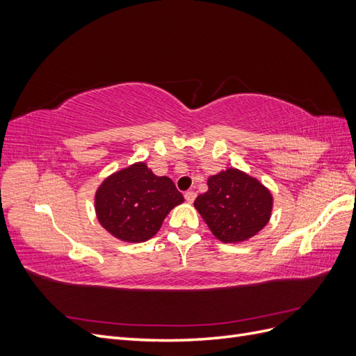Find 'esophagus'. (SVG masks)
Returning <instances> with one entry per match:
<instances>
[{
  "mask_svg": "<svg viewBox=\"0 0 356 356\" xmlns=\"http://www.w3.org/2000/svg\"><path fill=\"white\" fill-rule=\"evenodd\" d=\"M184 197H186V200H187L188 203H193V200L196 199V193L193 191V190H188V191L184 193Z\"/></svg>",
  "mask_w": 356,
  "mask_h": 356,
  "instance_id": "esophagus-1",
  "label": "esophagus"
}]
</instances>
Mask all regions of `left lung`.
Listing matches in <instances>:
<instances>
[{
    "label": "left lung",
    "mask_w": 356,
    "mask_h": 356,
    "mask_svg": "<svg viewBox=\"0 0 356 356\" xmlns=\"http://www.w3.org/2000/svg\"><path fill=\"white\" fill-rule=\"evenodd\" d=\"M209 190L195 207L204 222L224 243L242 242L260 232L270 218L272 195L255 178L227 169L208 179Z\"/></svg>",
    "instance_id": "left-lung-1"
}]
</instances>
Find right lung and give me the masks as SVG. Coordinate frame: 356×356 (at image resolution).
<instances>
[{"mask_svg": "<svg viewBox=\"0 0 356 356\" xmlns=\"http://www.w3.org/2000/svg\"><path fill=\"white\" fill-rule=\"evenodd\" d=\"M184 202L174 181L156 177L145 163L106 178L96 191V213L105 230L126 242H144L159 232L169 211Z\"/></svg>", "mask_w": 356, "mask_h": 356, "instance_id": "add662e5", "label": "right lung"}]
</instances>
